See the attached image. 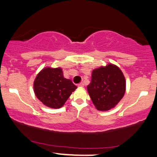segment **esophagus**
Returning <instances> with one entry per match:
<instances>
[{
    "instance_id": "34e87169",
    "label": "esophagus",
    "mask_w": 157,
    "mask_h": 157,
    "mask_svg": "<svg viewBox=\"0 0 157 157\" xmlns=\"http://www.w3.org/2000/svg\"><path fill=\"white\" fill-rule=\"evenodd\" d=\"M78 86H79V87H83L84 83H83V82H80V84H78Z\"/></svg>"
}]
</instances>
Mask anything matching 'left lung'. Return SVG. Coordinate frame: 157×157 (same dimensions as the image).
<instances>
[{
	"label": "left lung",
	"instance_id": "obj_1",
	"mask_svg": "<svg viewBox=\"0 0 157 157\" xmlns=\"http://www.w3.org/2000/svg\"><path fill=\"white\" fill-rule=\"evenodd\" d=\"M87 89L96 109L108 111L114 107L125 94V77L117 66L108 64L93 70Z\"/></svg>",
	"mask_w": 157,
	"mask_h": 157
}]
</instances>
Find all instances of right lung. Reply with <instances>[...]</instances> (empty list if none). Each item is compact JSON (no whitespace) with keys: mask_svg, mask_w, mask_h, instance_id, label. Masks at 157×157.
<instances>
[{"mask_svg":"<svg viewBox=\"0 0 157 157\" xmlns=\"http://www.w3.org/2000/svg\"><path fill=\"white\" fill-rule=\"evenodd\" d=\"M77 89L72 81L63 77L60 68H45L40 71L34 82L36 97L45 105L60 109Z\"/></svg>","mask_w":157,"mask_h":157,"instance_id":"obj_1","label":"right lung"}]
</instances>
